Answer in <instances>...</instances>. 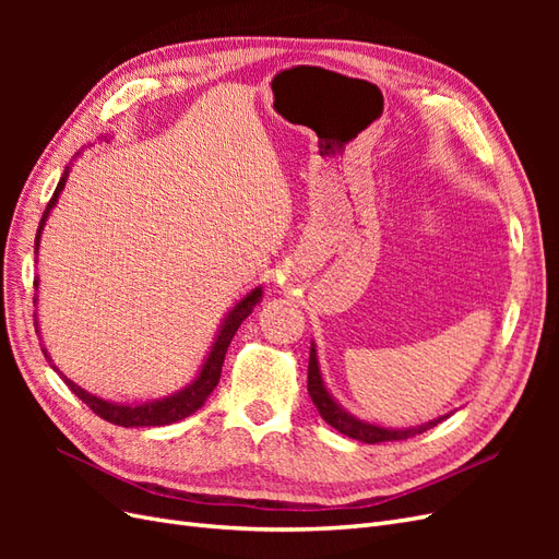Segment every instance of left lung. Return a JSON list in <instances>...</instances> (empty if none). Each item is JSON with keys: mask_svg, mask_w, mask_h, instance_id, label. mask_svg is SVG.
Listing matches in <instances>:
<instances>
[{"mask_svg": "<svg viewBox=\"0 0 559 559\" xmlns=\"http://www.w3.org/2000/svg\"><path fill=\"white\" fill-rule=\"evenodd\" d=\"M308 392L312 403L317 405V411L321 415V419L331 425L335 431H341L343 436L354 438V441H361V443H384V441H405V438H411L415 433H425L427 429H433L438 421H443L448 415L436 417L431 421H425V425H417V427H403V429H394V427H382L378 421H368L361 419L357 415H352L347 408H343L337 399L329 392V386L321 378V368H319V357H317V345L312 341L310 345V364H308Z\"/></svg>", "mask_w": 559, "mask_h": 559, "instance_id": "obj_1", "label": "left lung"}]
</instances>
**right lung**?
Segmentation results:
<instances>
[{
  "label": "right lung",
  "mask_w": 559,
  "mask_h": 559,
  "mask_svg": "<svg viewBox=\"0 0 559 559\" xmlns=\"http://www.w3.org/2000/svg\"><path fill=\"white\" fill-rule=\"evenodd\" d=\"M99 140H107L109 142L111 138H107V134H105V138H99ZM79 156H81V151L70 160V165L64 167L62 177H60V181L56 186V193H53V198L48 200L46 212H44L41 222H39L37 238H35V253H37V257H39V242H41L44 226L48 222L50 212H53V207L58 205V198H60V193L64 189L67 177H70L72 165H74V160ZM261 298H263V286H253V289L247 296H242L238 302H235V306L224 314L222 324H218V329H216V333L212 337V345H210V349L205 354V359H202L195 378L191 382H186L181 389H177V392L167 394V396H160V399L126 403V401H109V399H103V396H95V394L88 392V389L79 386L74 380H70L64 373H60V368L53 364V359H50V354H48V349L44 345H41V352H44V357L48 359L50 368H53L56 373L64 380V384L70 386L72 392L83 403H86L95 415L111 421V425H118V427H165V425H175V421L193 415L195 411L202 408V405H205L207 396L214 392V386L218 384V378H222V366H224L226 352H228V345L233 341L235 331L240 329L242 321L253 312V308L259 306ZM37 302H39V277L35 280V306H37ZM35 329H37V333H41L37 314H35Z\"/></svg>",
  "instance_id": "1"
}]
</instances>
